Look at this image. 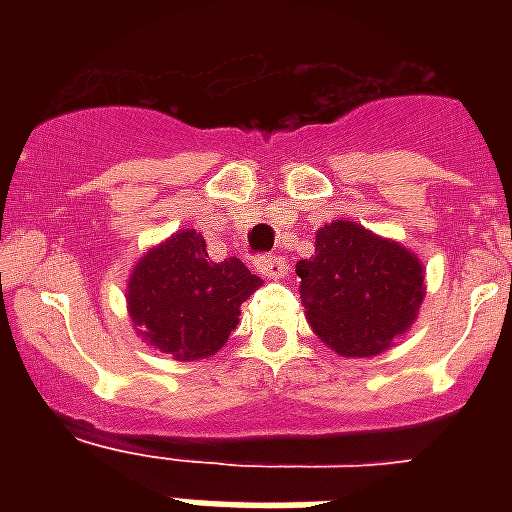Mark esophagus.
I'll return each mask as SVG.
<instances>
[{
  "label": "esophagus",
  "mask_w": 512,
  "mask_h": 512,
  "mask_svg": "<svg viewBox=\"0 0 512 512\" xmlns=\"http://www.w3.org/2000/svg\"><path fill=\"white\" fill-rule=\"evenodd\" d=\"M257 271L263 273L265 279H284V276H287V271H289V265H287V260H284V257H276V255H265V257H260V260H257Z\"/></svg>",
  "instance_id": "esophagus-1"
}]
</instances>
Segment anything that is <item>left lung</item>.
<instances>
[{"label": "left lung", "instance_id": "left-lung-1", "mask_svg": "<svg viewBox=\"0 0 512 512\" xmlns=\"http://www.w3.org/2000/svg\"><path fill=\"white\" fill-rule=\"evenodd\" d=\"M295 271L313 335L342 358L385 353L412 329L425 300L420 257L353 220L319 228L316 252Z\"/></svg>", "mask_w": 512, "mask_h": 512}]
</instances>
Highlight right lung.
<instances>
[{
	"label": "right lung",
	"mask_w": 512,
	"mask_h": 512,
	"mask_svg": "<svg viewBox=\"0 0 512 512\" xmlns=\"http://www.w3.org/2000/svg\"><path fill=\"white\" fill-rule=\"evenodd\" d=\"M260 284L239 257L209 260L204 236L180 228L132 265L127 313L140 340L175 361H201L228 342Z\"/></svg>",
	"instance_id": "add662e5"
}]
</instances>
